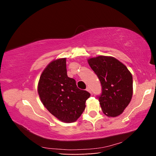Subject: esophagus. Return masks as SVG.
Returning a JSON list of instances; mask_svg holds the SVG:
<instances>
[{"mask_svg": "<svg viewBox=\"0 0 156 156\" xmlns=\"http://www.w3.org/2000/svg\"><path fill=\"white\" fill-rule=\"evenodd\" d=\"M86 90H87V91L88 92H89V93H90V94H91V89H90V88H89V87H87V89H86Z\"/></svg>", "mask_w": 156, "mask_h": 156, "instance_id": "obj_1", "label": "esophagus"}]
</instances>
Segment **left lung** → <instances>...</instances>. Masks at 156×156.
<instances>
[{
	"instance_id": "obj_1",
	"label": "left lung",
	"mask_w": 156,
	"mask_h": 156,
	"mask_svg": "<svg viewBox=\"0 0 156 156\" xmlns=\"http://www.w3.org/2000/svg\"><path fill=\"white\" fill-rule=\"evenodd\" d=\"M88 63L102 85L98 97L104 114L117 117L122 114L133 95V77L126 66L112 56L90 58Z\"/></svg>"
}]
</instances>
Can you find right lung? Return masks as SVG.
<instances>
[{
    "instance_id": "1",
    "label": "right lung",
    "mask_w": 156,
    "mask_h": 156,
    "mask_svg": "<svg viewBox=\"0 0 156 156\" xmlns=\"http://www.w3.org/2000/svg\"><path fill=\"white\" fill-rule=\"evenodd\" d=\"M38 93L44 107L63 122L78 120L85 109L90 94L76 86L74 79L69 78L66 58L54 60L40 77Z\"/></svg>"
}]
</instances>
